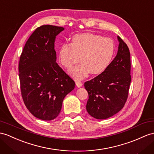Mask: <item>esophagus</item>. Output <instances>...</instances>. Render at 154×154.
<instances>
[{
  "label": "esophagus",
  "instance_id": "34e87169",
  "mask_svg": "<svg viewBox=\"0 0 154 154\" xmlns=\"http://www.w3.org/2000/svg\"><path fill=\"white\" fill-rule=\"evenodd\" d=\"M75 83H76V85L77 87H81V86H82V82L80 81H76Z\"/></svg>",
  "mask_w": 154,
  "mask_h": 154
}]
</instances>
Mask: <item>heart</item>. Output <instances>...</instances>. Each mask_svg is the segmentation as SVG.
Returning <instances> with one entry per match:
<instances>
[{"label": "heart", "instance_id": "obj_1", "mask_svg": "<svg viewBox=\"0 0 154 154\" xmlns=\"http://www.w3.org/2000/svg\"><path fill=\"white\" fill-rule=\"evenodd\" d=\"M115 50V43L111 38L89 32L77 34L72 37V43L62 44L59 60L69 69L81 57L82 62L73 67L69 73L76 79H81L89 72L93 75L103 72L111 63Z\"/></svg>", "mask_w": 154, "mask_h": 154}]
</instances>
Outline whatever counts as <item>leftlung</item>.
<instances>
[{
  "instance_id": "1",
  "label": "left lung",
  "mask_w": 154,
  "mask_h": 154,
  "mask_svg": "<svg viewBox=\"0 0 154 154\" xmlns=\"http://www.w3.org/2000/svg\"><path fill=\"white\" fill-rule=\"evenodd\" d=\"M118 53L107 68L85 82L88 94L86 111L96 119H107L124 107L131 83V60L127 44L120 37Z\"/></svg>"
}]
</instances>
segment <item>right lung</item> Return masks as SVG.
Returning <instances> with one entry per match:
<instances>
[{"instance_id": "obj_1", "label": "right lung", "mask_w": 154, "mask_h": 154, "mask_svg": "<svg viewBox=\"0 0 154 154\" xmlns=\"http://www.w3.org/2000/svg\"><path fill=\"white\" fill-rule=\"evenodd\" d=\"M63 27L42 25L26 41L19 62L23 100L32 115L52 120L60 113L65 96L74 89V81L56 62L55 38Z\"/></svg>"}]
</instances>
